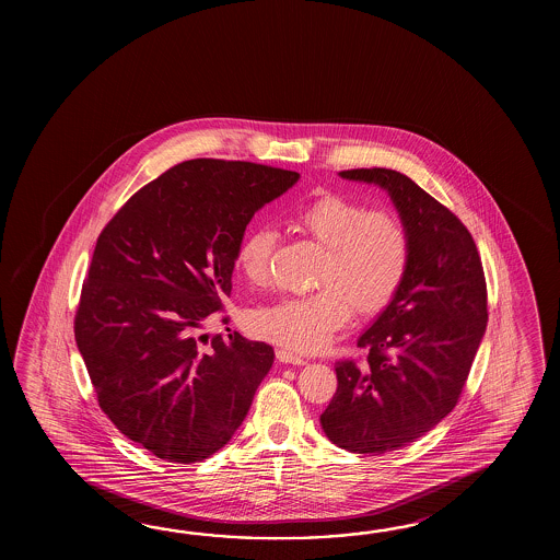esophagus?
<instances>
[{
    "instance_id": "1",
    "label": "esophagus",
    "mask_w": 560,
    "mask_h": 560,
    "mask_svg": "<svg viewBox=\"0 0 560 560\" xmlns=\"http://www.w3.org/2000/svg\"><path fill=\"white\" fill-rule=\"evenodd\" d=\"M276 358H278V362H282V364H294V366H302V364H306L304 362V358L296 357V354H292L290 350H276Z\"/></svg>"
}]
</instances>
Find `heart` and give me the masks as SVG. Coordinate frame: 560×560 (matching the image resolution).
<instances>
[{
	"mask_svg": "<svg viewBox=\"0 0 560 560\" xmlns=\"http://www.w3.org/2000/svg\"><path fill=\"white\" fill-rule=\"evenodd\" d=\"M296 226L324 248L308 296L276 300L254 310L248 328L254 336L284 346L292 352L312 354L330 345L352 318L376 314L390 304L405 282L410 242L402 222L386 210H366L362 203L338 194H322L300 208ZM276 230H250L236 248V268L252 285L270 278Z\"/></svg>",
	"mask_w": 560,
	"mask_h": 560,
	"instance_id": "1",
	"label": "heart"
}]
</instances>
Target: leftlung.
<instances>
[{
  "instance_id": "1",
  "label": "left lung",
  "mask_w": 560,
  "mask_h": 560,
  "mask_svg": "<svg viewBox=\"0 0 560 560\" xmlns=\"http://www.w3.org/2000/svg\"><path fill=\"white\" fill-rule=\"evenodd\" d=\"M393 200L410 242L405 282L358 338L369 362H336L338 388L322 412L328 441L384 454L424 436L453 410L487 332V282L475 240L412 179L386 167L346 170Z\"/></svg>"
}]
</instances>
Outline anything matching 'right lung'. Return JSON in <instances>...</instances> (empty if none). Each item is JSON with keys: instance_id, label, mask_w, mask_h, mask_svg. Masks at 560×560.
Instances as JSON below:
<instances>
[{"instance_id": "add662e5", "label": "right lung", "mask_w": 560, "mask_h": 560, "mask_svg": "<svg viewBox=\"0 0 560 560\" xmlns=\"http://www.w3.org/2000/svg\"><path fill=\"white\" fill-rule=\"evenodd\" d=\"M280 167L188 160L136 191L100 234L75 342L116 429L167 463L230 442L275 350L206 324L232 292L236 248L266 203L296 184Z\"/></svg>"}]
</instances>
